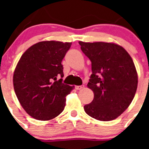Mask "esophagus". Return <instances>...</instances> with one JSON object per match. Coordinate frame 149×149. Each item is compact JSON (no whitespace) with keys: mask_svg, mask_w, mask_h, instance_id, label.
<instances>
[{"mask_svg":"<svg viewBox=\"0 0 149 149\" xmlns=\"http://www.w3.org/2000/svg\"><path fill=\"white\" fill-rule=\"evenodd\" d=\"M83 88H84V86H75V89H77V90H81V89H82Z\"/></svg>","mask_w":149,"mask_h":149,"instance_id":"34e87169","label":"esophagus"}]
</instances>
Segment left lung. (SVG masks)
<instances>
[{
    "mask_svg": "<svg viewBox=\"0 0 149 149\" xmlns=\"http://www.w3.org/2000/svg\"><path fill=\"white\" fill-rule=\"evenodd\" d=\"M79 44L92 63L93 72L87 86L93 91L94 98L84 110L97 120H113L131 104L137 89V72L132 58L114 43L80 41Z\"/></svg>",
    "mask_w": 149,
    "mask_h": 149,
    "instance_id": "8db88e82",
    "label": "left lung"
}]
</instances>
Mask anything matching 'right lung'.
Returning <instances> with one entry per match:
<instances>
[{
	"label": "right lung",
	"mask_w": 149,
	"mask_h": 149,
	"mask_svg": "<svg viewBox=\"0 0 149 149\" xmlns=\"http://www.w3.org/2000/svg\"><path fill=\"white\" fill-rule=\"evenodd\" d=\"M72 42L43 41L33 45L21 56L13 74L18 101L33 118L47 121L60 115L65 97L74 86L63 84L61 64Z\"/></svg>",
	"instance_id": "1"
}]
</instances>
